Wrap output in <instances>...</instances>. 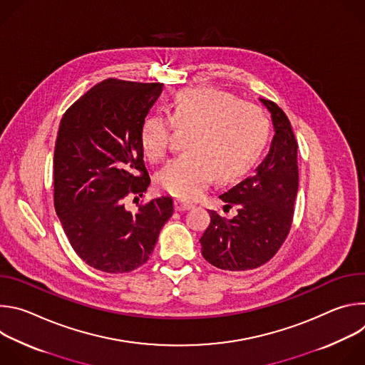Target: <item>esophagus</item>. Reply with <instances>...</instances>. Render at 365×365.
<instances>
[{
  "label": "esophagus",
  "mask_w": 365,
  "mask_h": 365,
  "mask_svg": "<svg viewBox=\"0 0 365 365\" xmlns=\"http://www.w3.org/2000/svg\"><path fill=\"white\" fill-rule=\"evenodd\" d=\"M193 205L190 203V202H185V200H182V199H176L175 200V210L176 211H187V210H190Z\"/></svg>",
  "instance_id": "34e87169"
}]
</instances>
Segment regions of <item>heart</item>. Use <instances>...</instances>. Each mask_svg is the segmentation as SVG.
I'll list each match as a JSON object with an SVG mask.
<instances>
[{"label":"heart","mask_w":365,"mask_h":365,"mask_svg":"<svg viewBox=\"0 0 365 365\" xmlns=\"http://www.w3.org/2000/svg\"><path fill=\"white\" fill-rule=\"evenodd\" d=\"M169 117L175 127H193L187 154L168 163L158 175L165 192L195 199L212 180H228L247 172L263 153L269 140V121L252 103L214 88H187L170 102ZM144 154L162 160L170 144V124L160 114L147 115L140 128Z\"/></svg>","instance_id":"1"}]
</instances>
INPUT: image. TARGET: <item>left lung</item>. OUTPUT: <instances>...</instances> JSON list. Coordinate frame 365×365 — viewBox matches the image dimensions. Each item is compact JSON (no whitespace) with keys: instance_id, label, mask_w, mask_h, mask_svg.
Instances as JSON below:
<instances>
[{"instance_id":"8db88e82","label":"left lung","mask_w":365,"mask_h":365,"mask_svg":"<svg viewBox=\"0 0 365 365\" xmlns=\"http://www.w3.org/2000/svg\"><path fill=\"white\" fill-rule=\"evenodd\" d=\"M259 101L274 127L270 151L251 178L220 196L227 207L237 206V215L227 220L211 211L210 227L199 240L206 262L230 272L257 269L279 251L292 227L299 187L297 143L290 121L277 103Z\"/></svg>"}]
</instances>
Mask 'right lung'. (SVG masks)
Segmentation results:
<instances>
[{"label":"right lung","mask_w":365,"mask_h":365,"mask_svg":"<svg viewBox=\"0 0 365 365\" xmlns=\"http://www.w3.org/2000/svg\"><path fill=\"white\" fill-rule=\"evenodd\" d=\"M163 83L107 79L61 120L53 158L55 210L83 262L106 273L143 266L173 215L172 196L128 211L124 199L150 185L140 128Z\"/></svg>","instance_id":"obj_1"}]
</instances>
